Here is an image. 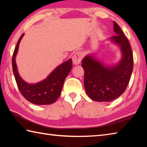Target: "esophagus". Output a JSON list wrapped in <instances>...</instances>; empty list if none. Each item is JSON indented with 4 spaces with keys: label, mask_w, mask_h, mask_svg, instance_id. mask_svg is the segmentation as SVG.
Returning a JSON list of instances; mask_svg holds the SVG:
<instances>
[{
    "label": "esophagus",
    "mask_w": 147,
    "mask_h": 147,
    "mask_svg": "<svg viewBox=\"0 0 147 147\" xmlns=\"http://www.w3.org/2000/svg\"><path fill=\"white\" fill-rule=\"evenodd\" d=\"M83 53L82 52H76L73 57V63L75 65L79 64L83 59Z\"/></svg>",
    "instance_id": "obj_1"
}]
</instances>
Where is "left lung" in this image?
Segmentation results:
<instances>
[{
    "label": "left lung",
    "instance_id": "8db88e82",
    "mask_svg": "<svg viewBox=\"0 0 147 147\" xmlns=\"http://www.w3.org/2000/svg\"><path fill=\"white\" fill-rule=\"evenodd\" d=\"M114 30L116 35L111 40L121 47L123 58L119 63L107 67L92 55H86L82 62L85 91L90 98L96 102H109L120 96L128 85L133 71V52L128 40L115 21Z\"/></svg>",
    "mask_w": 147,
    "mask_h": 147
}]
</instances>
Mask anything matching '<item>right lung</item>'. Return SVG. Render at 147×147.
<instances>
[{
    "mask_svg": "<svg viewBox=\"0 0 147 147\" xmlns=\"http://www.w3.org/2000/svg\"><path fill=\"white\" fill-rule=\"evenodd\" d=\"M23 35L24 33L22 34L19 38L12 58V70L18 88L21 95L33 104L49 105L53 104L60 96L64 80L73 67L72 59H69L59 65L42 82L36 84L27 83L19 75L15 60L19 45Z\"/></svg>",
    "mask_w": 147,
    "mask_h": 147,
    "instance_id": "obj_1",
    "label": "right lung"
}]
</instances>
